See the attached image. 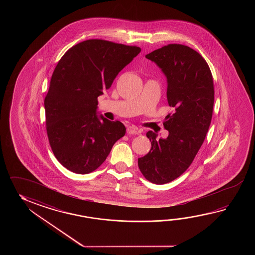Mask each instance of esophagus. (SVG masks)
Segmentation results:
<instances>
[{"label": "esophagus", "instance_id": "34e87169", "mask_svg": "<svg viewBox=\"0 0 255 255\" xmlns=\"http://www.w3.org/2000/svg\"><path fill=\"white\" fill-rule=\"evenodd\" d=\"M128 134H137L138 133V128L134 125L128 126L127 128Z\"/></svg>", "mask_w": 255, "mask_h": 255}]
</instances>
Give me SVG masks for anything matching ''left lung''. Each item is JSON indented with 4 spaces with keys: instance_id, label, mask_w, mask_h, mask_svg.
I'll use <instances>...</instances> for the list:
<instances>
[{
    "instance_id": "8db88e82",
    "label": "left lung",
    "mask_w": 255,
    "mask_h": 255,
    "mask_svg": "<svg viewBox=\"0 0 255 255\" xmlns=\"http://www.w3.org/2000/svg\"><path fill=\"white\" fill-rule=\"evenodd\" d=\"M167 78L168 106L175 109L163 123L167 138L148 131L151 148L137 159L141 173L155 184L177 179L193 161L212 118L214 87L206 61L189 46L171 43L146 54Z\"/></svg>"
}]
</instances>
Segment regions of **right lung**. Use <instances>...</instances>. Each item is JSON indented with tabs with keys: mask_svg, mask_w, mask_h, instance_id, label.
<instances>
[{
	"mask_svg": "<svg viewBox=\"0 0 255 255\" xmlns=\"http://www.w3.org/2000/svg\"><path fill=\"white\" fill-rule=\"evenodd\" d=\"M141 49L91 39L60 59L44 99L49 143L65 168L77 174L96 170L126 134L120 121L98 116V98Z\"/></svg>",
	"mask_w": 255,
	"mask_h": 255,
	"instance_id": "1",
	"label": "right lung"
}]
</instances>
